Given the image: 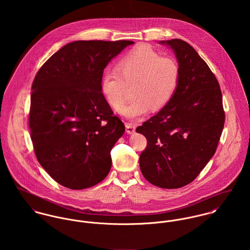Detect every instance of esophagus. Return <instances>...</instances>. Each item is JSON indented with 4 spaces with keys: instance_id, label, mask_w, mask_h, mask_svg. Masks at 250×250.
<instances>
[{
    "instance_id": "obj_1",
    "label": "esophagus",
    "mask_w": 250,
    "mask_h": 250,
    "mask_svg": "<svg viewBox=\"0 0 250 250\" xmlns=\"http://www.w3.org/2000/svg\"><path fill=\"white\" fill-rule=\"evenodd\" d=\"M125 127H126V133L129 134V135H132V134H134L136 132L135 125H133L131 123H126Z\"/></svg>"
}]
</instances>
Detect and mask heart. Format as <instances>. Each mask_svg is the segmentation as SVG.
Returning a JSON list of instances; mask_svg holds the SVG:
<instances>
[{"label":"heart","instance_id":"heart-1","mask_svg":"<svg viewBox=\"0 0 250 250\" xmlns=\"http://www.w3.org/2000/svg\"><path fill=\"white\" fill-rule=\"evenodd\" d=\"M115 72L102 75L100 88L107 104L118 111L125 103V85L134 82V101L120 110L127 119L137 120L153 108L166 107L174 96L179 84L180 68L169 57H161L152 48L141 45L122 57Z\"/></svg>","mask_w":250,"mask_h":250}]
</instances>
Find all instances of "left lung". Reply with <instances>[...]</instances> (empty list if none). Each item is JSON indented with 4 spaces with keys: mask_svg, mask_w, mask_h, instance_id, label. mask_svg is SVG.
I'll list each match as a JSON object with an SVG mask.
<instances>
[{
    "mask_svg": "<svg viewBox=\"0 0 250 250\" xmlns=\"http://www.w3.org/2000/svg\"><path fill=\"white\" fill-rule=\"evenodd\" d=\"M160 44L174 52L180 79L170 102L136 130L147 140L140 167L152 185L178 188L196 178L214 156L225 115L218 82L197 52L182 39Z\"/></svg>",
    "mask_w": 250,
    "mask_h": 250,
    "instance_id": "obj_1",
    "label": "left lung"
}]
</instances>
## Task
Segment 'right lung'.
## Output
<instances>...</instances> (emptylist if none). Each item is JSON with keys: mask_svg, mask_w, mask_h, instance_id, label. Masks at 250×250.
I'll return each instance as SVG.
<instances>
[{"mask_svg": "<svg viewBox=\"0 0 250 250\" xmlns=\"http://www.w3.org/2000/svg\"><path fill=\"white\" fill-rule=\"evenodd\" d=\"M130 40H78L55 53L32 85L29 125L36 158L56 182L71 189L107 177L110 150L125 132L101 93L107 63Z\"/></svg>", "mask_w": 250, "mask_h": 250, "instance_id": "add662e5", "label": "right lung"}]
</instances>
